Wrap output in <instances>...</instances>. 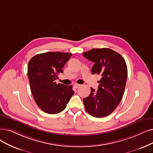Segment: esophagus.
<instances>
[{"instance_id": "34e87169", "label": "esophagus", "mask_w": 153, "mask_h": 153, "mask_svg": "<svg viewBox=\"0 0 153 153\" xmlns=\"http://www.w3.org/2000/svg\"><path fill=\"white\" fill-rule=\"evenodd\" d=\"M80 87V85H79V84H75L74 85V87L75 88H79Z\"/></svg>"}]
</instances>
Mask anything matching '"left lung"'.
<instances>
[{"instance_id":"left-lung-1","label":"left lung","mask_w":153,"mask_h":153,"mask_svg":"<svg viewBox=\"0 0 153 153\" xmlns=\"http://www.w3.org/2000/svg\"><path fill=\"white\" fill-rule=\"evenodd\" d=\"M83 56L94 63L91 73L101 76L97 91L91 87L90 94L83 99L85 110L93 117H105L123 99L127 77L126 63L119 53L109 48H94Z\"/></svg>"}]
</instances>
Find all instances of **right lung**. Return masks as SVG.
Wrapping results in <instances>:
<instances>
[{
  "label": "right lung",
  "instance_id": "obj_1",
  "mask_svg": "<svg viewBox=\"0 0 153 153\" xmlns=\"http://www.w3.org/2000/svg\"><path fill=\"white\" fill-rule=\"evenodd\" d=\"M71 56L69 53L47 52L36 54L29 60L27 75L30 90L36 104L48 114L62 112L75 93L71 85L55 82Z\"/></svg>",
  "mask_w": 153,
  "mask_h": 153
}]
</instances>
